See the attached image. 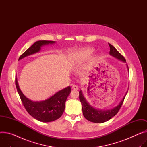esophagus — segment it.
Wrapping results in <instances>:
<instances>
[{"mask_svg": "<svg viewBox=\"0 0 147 147\" xmlns=\"http://www.w3.org/2000/svg\"><path fill=\"white\" fill-rule=\"evenodd\" d=\"M72 89H74V90H78V86H76V85H74L73 86H72Z\"/></svg>", "mask_w": 147, "mask_h": 147, "instance_id": "obj_1", "label": "esophagus"}]
</instances>
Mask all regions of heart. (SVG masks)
<instances>
[{"label":"heart","mask_w":147,"mask_h":147,"mask_svg":"<svg viewBox=\"0 0 147 147\" xmlns=\"http://www.w3.org/2000/svg\"><path fill=\"white\" fill-rule=\"evenodd\" d=\"M91 52V49H85V50L84 51L83 53H84L85 55H88Z\"/></svg>","instance_id":"obj_1"}]
</instances>
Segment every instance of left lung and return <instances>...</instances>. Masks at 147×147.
I'll return each mask as SVG.
<instances>
[{
	"mask_svg": "<svg viewBox=\"0 0 147 147\" xmlns=\"http://www.w3.org/2000/svg\"><path fill=\"white\" fill-rule=\"evenodd\" d=\"M108 44L110 47L109 54L113 56H114L116 58L125 62L126 60L125 58H124L123 56L115 49V48L114 46H112V45H111L109 43ZM79 93H80V95L79 96H80V99L82 104V112L84 117L90 122H92L95 123H103L109 120L113 117H114L119 111L123 102L124 99H125V96L127 94V92L125 96L123 97V99L121 101V102L119 104L118 106L112 109L102 111L94 108V107L90 105L85 99V98H84L81 91H80Z\"/></svg>",
	"mask_w": 147,
	"mask_h": 147,
	"instance_id": "1",
	"label": "left lung"
}]
</instances>
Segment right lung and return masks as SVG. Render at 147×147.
<instances>
[{
    "mask_svg": "<svg viewBox=\"0 0 147 147\" xmlns=\"http://www.w3.org/2000/svg\"><path fill=\"white\" fill-rule=\"evenodd\" d=\"M53 43H55L54 41L51 40L37 41L20 55L19 60L30 55L38 52L43 45ZM15 84L22 104L32 117L40 122H49L58 119L62 116L65 109L66 100L71 92L70 86L61 90L47 100L40 102H33L22 92L16 78L15 79Z\"/></svg>",
    "mask_w": 147,
    "mask_h": 147,
    "instance_id": "add662e5",
    "label": "right lung"
}]
</instances>
